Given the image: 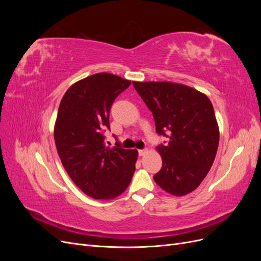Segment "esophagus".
Listing matches in <instances>:
<instances>
[{
  "label": "esophagus",
  "mask_w": 261,
  "mask_h": 261,
  "mask_svg": "<svg viewBox=\"0 0 261 261\" xmlns=\"http://www.w3.org/2000/svg\"><path fill=\"white\" fill-rule=\"evenodd\" d=\"M147 152H148V150H147V149H140V150H138V154H139L140 156L145 155Z\"/></svg>",
  "instance_id": "1"
}]
</instances>
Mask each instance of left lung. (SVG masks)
<instances>
[{
	"label": "left lung",
	"instance_id": "8db88e82",
	"mask_svg": "<svg viewBox=\"0 0 261 261\" xmlns=\"http://www.w3.org/2000/svg\"><path fill=\"white\" fill-rule=\"evenodd\" d=\"M133 85L152 112L156 133L169 138L168 144L156 147L162 168L153 176L154 181L174 196L192 193L207 176L219 146V126L211 101L181 84Z\"/></svg>",
	"mask_w": 261,
	"mask_h": 261
}]
</instances>
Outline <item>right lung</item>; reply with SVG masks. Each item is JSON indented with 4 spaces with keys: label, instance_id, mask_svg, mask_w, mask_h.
<instances>
[{
    "label": "right lung",
    "instance_id": "add662e5",
    "mask_svg": "<svg viewBox=\"0 0 261 261\" xmlns=\"http://www.w3.org/2000/svg\"><path fill=\"white\" fill-rule=\"evenodd\" d=\"M130 81L98 73L75 83L60 103L54 140L63 167L74 183L94 199H113L129 185L138 156L136 149L110 148V110Z\"/></svg>",
    "mask_w": 261,
    "mask_h": 261
}]
</instances>
